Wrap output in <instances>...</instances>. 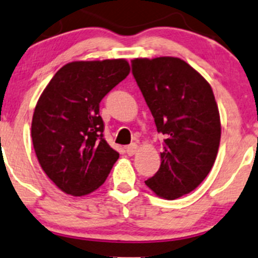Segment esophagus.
<instances>
[{"label":"esophagus","instance_id":"34e87169","mask_svg":"<svg viewBox=\"0 0 258 258\" xmlns=\"http://www.w3.org/2000/svg\"><path fill=\"white\" fill-rule=\"evenodd\" d=\"M137 151H138V144H136V143H132V144H130V146L126 147V152L128 155H135L136 153H137Z\"/></svg>","mask_w":258,"mask_h":258}]
</instances>
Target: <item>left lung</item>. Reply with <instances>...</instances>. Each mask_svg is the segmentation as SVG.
<instances>
[{"label": "left lung", "instance_id": "8db88e82", "mask_svg": "<svg viewBox=\"0 0 258 258\" xmlns=\"http://www.w3.org/2000/svg\"><path fill=\"white\" fill-rule=\"evenodd\" d=\"M132 73L165 136L160 168L146 185L157 196L176 200L206 179L220 143V116L211 84L179 57L132 60Z\"/></svg>", "mask_w": 258, "mask_h": 258}]
</instances>
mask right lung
Listing matches in <instances>:
<instances>
[{"mask_svg": "<svg viewBox=\"0 0 258 258\" xmlns=\"http://www.w3.org/2000/svg\"><path fill=\"white\" fill-rule=\"evenodd\" d=\"M128 73L124 58L73 61L41 93L32 120L34 151L47 177L64 194H92L118 159L103 137L99 104Z\"/></svg>", "mask_w": 258, "mask_h": 258, "instance_id": "right-lung-1", "label": "right lung"}]
</instances>
